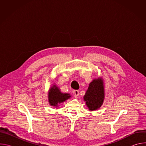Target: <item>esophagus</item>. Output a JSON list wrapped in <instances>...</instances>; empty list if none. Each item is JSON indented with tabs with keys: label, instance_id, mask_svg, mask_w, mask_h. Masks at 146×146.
<instances>
[{
	"label": "esophagus",
	"instance_id": "34e87169",
	"mask_svg": "<svg viewBox=\"0 0 146 146\" xmlns=\"http://www.w3.org/2000/svg\"><path fill=\"white\" fill-rule=\"evenodd\" d=\"M73 93L74 94V97L75 98H77L78 96L79 95V91L78 90H74L73 91Z\"/></svg>",
	"mask_w": 146,
	"mask_h": 146
}]
</instances>
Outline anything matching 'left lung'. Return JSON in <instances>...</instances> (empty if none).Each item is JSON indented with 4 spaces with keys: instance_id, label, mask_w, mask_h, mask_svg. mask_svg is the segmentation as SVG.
Wrapping results in <instances>:
<instances>
[{
    "instance_id": "1",
    "label": "left lung",
    "mask_w": 146,
    "mask_h": 146,
    "mask_svg": "<svg viewBox=\"0 0 146 146\" xmlns=\"http://www.w3.org/2000/svg\"><path fill=\"white\" fill-rule=\"evenodd\" d=\"M105 84L102 77L94 78L90 82L87 91L83 97L86 106L90 111L96 110L103 105L105 100Z\"/></svg>"
}]
</instances>
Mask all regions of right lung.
<instances>
[{
    "instance_id": "right-lung-1",
    "label": "right lung",
    "mask_w": 146,
    "mask_h": 146,
    "mask_svg": "<svg viewBox=\"0 0 146 146\" xmlns=\"http://www.w3.org/2000/svg\"><path fill=\"white\" fill-rule=\"evenodd\" d=\"M71 98L68 93H63L55 84L50 87L48 92V100L51 106L58 108L60 104Z\"/></svg>"
}]
</instances>
